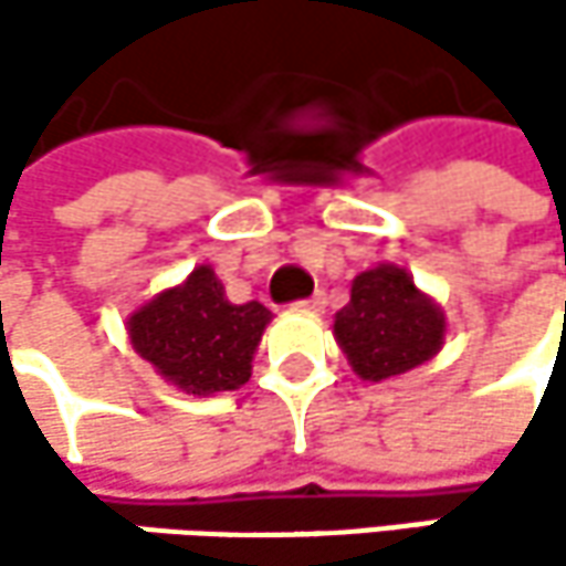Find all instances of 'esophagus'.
I'll list each match as a JSON object with an SVG mask.
<instances>
[{
    "instance_id": "34e87169",
    "label": "esophagus",
    "mask_w": 566,
    "mask_h": 566,
    "mask_svg": "<svg viewBox=\"0 0 566 566\" xmlns=\"http://www.w3.org/2000/svg\"><path fill=\"white\" fill-rule=\"evenodd\" d=\"M324 304H327V297H324V291H317V294H311V297L297 301L294 307H297V311H311V314H317V311H324Z\"/></svg>"
}]
</instances>
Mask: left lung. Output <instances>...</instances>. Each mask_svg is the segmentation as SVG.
Returning a JSON list of instances; mask_svg holds the SVG:
<instances>
[{
  "instance_id": "8db88e82",
  "label": "left lung",
  "mask_w": 566,
  "mask_h": 566,
  "mask_svg": "<svg viewBox=\"0 0 566 566\" xmlns=\"http://www.w3.org/2000/svg\"><path fill=\"white\" fill-rule=\"evenodd\" d=\"M334 337L360 380L380 384L432 360L446 344V314L399 265H377L350 284Z\"/></svg>"
}]
</instances>
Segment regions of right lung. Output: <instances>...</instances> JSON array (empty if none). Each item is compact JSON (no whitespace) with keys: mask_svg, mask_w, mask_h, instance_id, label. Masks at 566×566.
I'll return each instance as SVG.
<instances>
[{"mask_svg":"<svg viewBox=\"0 0 566 566\" xmlns=\"http://www.w3.org/2000/svg\"><path fill=\"white\" fill-rule=\"evenodd\" d=\"M272 311L259 301L232 304L209 265L160 291L127 321L134 350L182 394L239 390L252 377V357Z\"/></svg>","mask_w":566,"mask_h":566,"instance_id":"right-lung-1","label":"right lung"}]
</instances>
